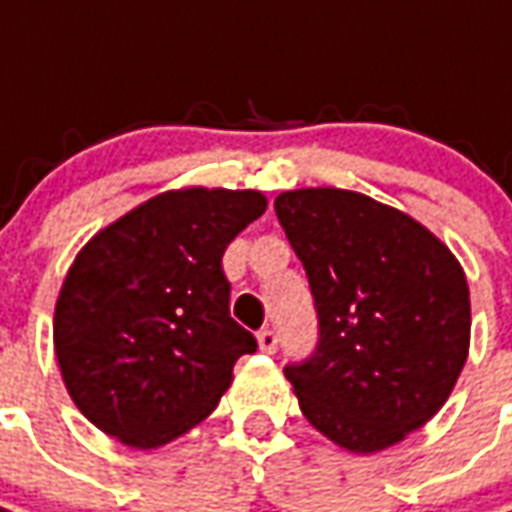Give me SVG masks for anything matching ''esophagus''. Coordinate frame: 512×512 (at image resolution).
Listing matches in <instances>:
<instances>
[{
  "instance_id": "34e87169",
  "label": "esophagus",
  "mask_w": 512,
  "mask_h": 512,
  "mask_svg": "<svg viewBox=\"0 0 512 512\" xmlns=\"http://www.w3.org/2000/svg\"><path fill=\"white\" fill-rule=\"evenodd\" d=\"M257 345H260L263 354H274V351H277V334L271 332V329L257 332Z\"/></svg>"
}]
</instances>
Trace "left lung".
Returning <instances> with one entry per match:
<instances>
[{
    "instance_id": "left-lung-1",
    "label": "left lung",
    "mask_w": 512,
    "mask_h": 512,
    "mask_svg": "<svg viewBox=\"0 0 512 512\" xmlns=\"http://www.w3.org/2000/svg\"><path fill=\"white\" fill-rule=\"evenodd\" d=\"M274 208L321 329L315 354L285 367L301 414L343 450H386L436 417L466 365L461 263L425 224L359 191H282Z\"/></svg>"
}]
</instances>
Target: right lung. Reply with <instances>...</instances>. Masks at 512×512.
Here are the masks:
<instances>
[{"mask_svg":"<svg viewBox=\"0 0 512 512\" xmlns=\"http://www.w3.org/2000/svg\"><path fill=\"white\" fill-rule=\"evenodd\" d=\"M266 208L255 189H169L82 246L54 307V354L95 428L156 450L216 408L257 348L230 318L222 255Z\"/></svg>","mask_w":512,"mask_h":512,"instance_id":"1","label":"right lung"}]
</instances>
